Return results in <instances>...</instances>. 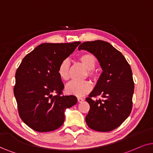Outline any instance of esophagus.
I'll return each instance as SVG.
<instances>
[{
  "label": "esophagus",
  "mask_w": 153,
  "mask_h": 153,
  "mask_svg": "<svg viewBox=\"0 0 153 153\" xmlns=\"http://www.w3.org/2000/svg\"><path fill=\"white\" fill-rule=\"evenodd\" d=\"M83 101H84V99H83L82 98H80V97L78 98V101L79 103H81V102H82Z\"/></svg>",
  "instance_id": "esophagus-1"
}]
</instances>
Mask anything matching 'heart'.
<instances>
[{"label":"heart","mask_w":153,"mask_h":153,"mask_svg":"<svg viewBox=\"0 0 153 153\" xmlns=\"http://www.w3.org/2000/svg\"><path fill=\"white\" fill-rule=\"evenodd\" d=\"M78 60L87 70V75L95 80L97 76V73L94 69L97 65V59L95 56L91 53H84L80 55ZM58 74L63 80H68L70 78V62L68 59H65L60 63L58 67ZM91 88L92 86L89 81H71L66 85L65 91L68 94L74 95L76 97H83L88 94L91 90Z\"/></svg>","instance_id":"1"}]
</instances>
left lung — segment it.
Instances as JSON below:
<instances>
[{
  "label": "left lung",
  "instance_id": "left-lung-1",
  "mask_svg": "<svg viewBox=\"0 0 153 153\" xmlns=\"http://www.w3.org/2000/svg\"><path fill=\"white\" fill-rule=\"evenodd\" d=\"M85 50L97 58L103 72L86 101L90 105L85 120L91 129L106 132L120 126L132 109L134 83L132 71L125 56L108 42L94 40L82 42ZM101 95L102 100H94Z\"/></svg>",
  "mask_w": 153,
  "mask_h": 153
}]
</instances>
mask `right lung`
Segmentation results:
<instances>
[{"instance_id": "add662e5", "label": "right lung", "mask_w": 153, "mask_h": 153, "mask_svg": "<svg viewBox=\"0 0 153 153\" xmlns=\"http://www.w3.org/2000/svg\"><path fill=\"white\" fill-rule=\"evenodd\" d=\"M80 43H42L26 55L17 68L14 94L20 117L32 129H58L64 122L65 110L77 103L75 96L62 95L64 85L58 67Z\"/></svg>"}]
</instances>
